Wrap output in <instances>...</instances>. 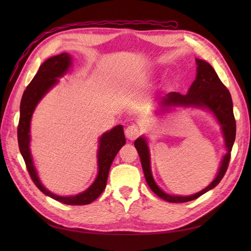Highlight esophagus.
Returning a JSON list of instances; mask_svg holds the SVG:
<instances>
[{"instance_id":"esophagus-1","label":"esophagus","mask_w":251,"mask_h":251,"mask_svg":"<svg viewBox=\"0 0 251 251\" xmlns=\"http://www.w3.org/2000/svg\"><path fill=\"white\" fill-rule=\"evenodd\" d=\"M140 128L137 125H130L125 129V136L128 140H135L140 135Z\"/></svg>"}]
</instances>
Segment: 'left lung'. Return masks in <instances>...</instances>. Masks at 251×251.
Returning a JSON list of instances; mask_svg holds the SVG:
<instances>
[{"label":"left lung","instance_id":"obj_1","mask_svg":"<svg viewBox=\"0 0 251 251\" xmlns=\"http://www.w3.org/2000/svg\"><path fill=\"white\" fill-rule=\"evenodd\" d=\"M196 63L197 75L196 79L189 89V93L185 95H181L176 92L169 93L162 99V104L164 106L192 105L197 106V108L205 106V108L211 110L222 126V131L223 135H225L227 153L222 159L221 167L216 179L206 189L191 196H172L164 193L156 185L151 174L150 154H149L147 142L145 138H138L135 141V147L140 156L143 174H145L147 183L158 197H161V199L169 202H185L196 200L201 195L205 194L206 192L214 189L216 185L219 184L226 173L231 158L233 143L235 141L236 122L233 113V102L230 92L225 86V84L220 81L219 76L217 75L214 68L209 63L201 59H196Z\"/></svg>","mask_w":251,"mask_h":251}]
</instances>
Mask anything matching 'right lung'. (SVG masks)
<instances>
[{
    "mask_svg": "<svg viewBox=\"0 0 251 251\" xmlns=\"http://www.w3.org/2000/svg\"><path fill=\"white\" fill-rule=\"evenodd\" d=\"M71 65V57L67 52L51 57L45 62L42 63L39 71L35 74L33 79L26 86L20 102V116L17 128L18 146L21 155H23L26 169L30 177L33 181L36 188L47 196L51 197L58 201L67 205H86L94 201L100 196L105 189L106 180H108L109 170L111 164L120 149L125 145V136L123 131V126L119 125L113 129L105 132L100 138V146L98 151V176L95 182L83 193L75 196H58L47 191L41 184L37 178L36 172L32 162L29 142H30V121L32 113H33L35 105L42 99V97L49 92L50 87L57 83V77H60L63 73H66L68 68Z\"/></svg>",
    "mask_w": 251,
    "mask_h": 251,
    "instance_id": "obj_1",
    "label": "right lung"
}]
</instances>
